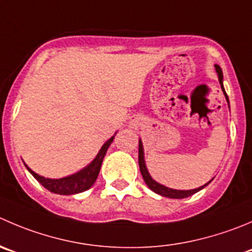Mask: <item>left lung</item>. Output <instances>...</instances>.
<instances>
[{"label":"left lung","mask_w":252,"mask_h":252,"mask_svg":"<svg viewBox=\"0 0 252 252\" xmlns=\"http://www.w3.org/2000/svg\"><path fill=\"white\" fill-rule=\"evenodd\" d=\"M214 67H216V71H217V74H218V80H219V84H220L221 91H223L226 102H228V104H229L228 94H226L225 90H224V85H223V71H221V69L219 65H214ZM229 108H230V106H229ZM139 167H140V172H141V176H143L144 181H145V183L148 185V187L150 188L151 191H154L155 193L160 194V196H162V197H167V198H175V199L187 198V197L192 196V194L197 193L198 191L203 189V188L206 187V186H208L209 183L212 182V180H213V178H212V180L209 181V182H207L206 185L201 186V187H198V188H194V189H173V188L166 187V186L156 182V181L151 177L150 173H149V171H148V167H146L145 158H144L143 141H141V139H139Z\"/></svg>","instance_id":"left-lung-1"}]
</instances>
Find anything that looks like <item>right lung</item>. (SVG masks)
<instances>
[{
  "label": "right lung",
  "instance_id": "1",
  "mask_svg": "<svg viewBox=\"0 0 252 252\" xmlns=\"http://www.w3.org/2000/svg\"><path fill=\"white\" fill-rule=\"evenodd\" d=\"M116 134L102 145V148L99 149L96 158H94L86 167L77 171L76 173L66 176V177L45 178L44 176L38 175V173L34 172L33 170H31L26 163H24V165L28 168L29 172L38 180V182H40L48 191L56 194H63V196H71V194L81 193V192H85L87 191L89 188H91L92 186H94V183L96 182L97 177H98L99 170H101L102 161H103L104 156H106V153L107 150H108L109 145L113 143V139L114 136H116Z\"/></svg>",
  "mask_w": 252,
  "mask_h": 252
}]
</instances>
